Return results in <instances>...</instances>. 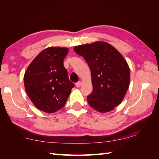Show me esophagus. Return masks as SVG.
Listing matches in <instances>:
<instances>
[{
  "label": "esophagus",
  "instance_id": "esophagus-1",
  "mask_svg": "<svg viewBox=\"0 0 159 159\" xmlns=\"http://www.w3.org/2000/svg\"><path fill=\"white\" fill-rule=\"evenodd\" d=\"M80 85H81V82H80V81H79V82L76 83V87H80Z\"/></svg>",
  "mask_w": 159,
  "mask_h": 159
}]
</instances>
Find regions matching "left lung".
<instances>
[{
  "label": "left lung",
  "instance_id": "obj_1",
  "mask_svg": "<svg viewBox=\"0 0 159 159\" xmlns=\"http://www.w3.org/2000/svg\"><path fill=\"white\" fill-rule=\"evenodd\" d=\"M88 63L93 91L87 102L100 113H107L119 105L130 85V73L126 61L109 43L96 42L74 48Z\"/></svg>",
  "mask_w": 159,
  "mask_h": 159
}]
</instances>
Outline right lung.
<instances>
[{
	"label": "right lung",
	"mask_w": 159,
	"mask_h": 159,
	"mask_svg": "<svg viewBox=\"0 0 159 159\" xmlns=\"http://www.w3.org/2000/svg\"><path fill=\"white\" fill-rule=\"evenodd\" d=\"M68 50L48 47L38 54L25 73L26 92L33 104L43 112L52 113L62 109L74 87L63 66Z\"/></svg>",
	"instance_id": "add662e5"
}]
</instances>
